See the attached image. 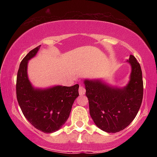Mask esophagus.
I'll list each match as a JSON object with an SVG mask.
<instances>
[{
    "label": "esophagus",
    "instance_id": "1",
    "mask_svg": "<svg viewBox=\"0 0 157 157\" xmlns=\"http://www.w3.org/2000/svg\"><path fill=\"white\" fill-rule=\"evenodd\" d=\"M85 93H86V89L82 86H80V88H79V94L80 95H84Z\"/></svg>",
    "mask_w": 157,
    "mask_h": 157
}]
</instances>
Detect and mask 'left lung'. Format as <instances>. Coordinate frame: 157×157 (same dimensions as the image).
Returning <instances> with one entry per match:
<instances>
[{
	"label": "left lung",
	"mask_w": 157,
	"mask_h": 157,
	"mask_svg": "<svg viewBox=\"0 0 157 157\" xmlns=\"http://www.w3.org/2000/svg\"><path fill=\"white\" fill-rule=\"evenodd\" d=\"M128 62L131 66L130 81L120 89L102 81L85 80L89 113L97 127L108 133L125 129L137 114L143 97V81L140 65L134 56Z\"/></svg>",
	"instance_id": "left-lung-1"
}]
</instances>
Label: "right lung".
I'll list each match as a JSON object with an SVG mask.
<instances>
[{
  "label": "right lung",
  "instance_id": "obj_1",
  "mask_svg": "<svg viewBox=\"0 0 157 157\" xmlns=\"http://www.w3.org/2000/svg\"><path fill=\"white\" fill-rule=\"evenodd\" d=\"M40 47L30 51L21 61L17 75L16 94L27 120L37 130L52 133L59 130L68 120L74 102L79 96V85L34 89L27 76V64Z\"/></svg>",
  "mask_w": 157,
  "mask_h": 157
}]
</instances>
